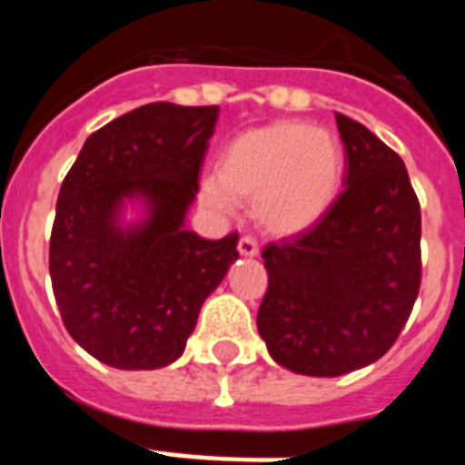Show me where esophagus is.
Here are the masks:
<instances>
[{"instance_id":"obj_1","label":"esophagus","mask_w":465,"mask_h":465,"mask_svg":"<svg viewBox=\"0 0 465 465\" xmlns=\"http://www.w3.org/2000/svg\"><path fill=\"white\" fill-rule=\"evenodd\" d=\"M237 249H240V253L242 256H258V242L253 240L252 235H244L240 240V244H237Z\"/></svg>"}]
</instances>
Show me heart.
Wrapping results in <instances>:
<instances>
[{"label": "heart", "instance_id": "b5f03b06", "mask_svg": "<svg viewBox=\"0 0 465 465\" xmlns=\"http://www.w3.org/2000/svg\"><path fill=\"white\" fill-rule=\"evenodd\" d=\"M344 149L322 127L277 121L237 134L219 155V174L204 176L200 197L230 213L237 195L253 197L256 221L274 235H298L323 219L342 186Z\"/></svg>", "mask_w": 465, "mask_h": 465}]
</instances>
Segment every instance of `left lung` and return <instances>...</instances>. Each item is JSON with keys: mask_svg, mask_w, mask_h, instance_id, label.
I'll return each instance as SVG.
<instances>
[{"mask_svg": "<svg viewBox=\"0 0 465 465\" xmlns=\"http://www.w3.org/2000/svg\"><path fill=\"white\" fill-rule=\"evenodd\" d=\"M335 121L344 191L319 223L262 249L270 282L258 332L282 368L310 377L381 359L421 283V212L405 163L361 123Z\"/></svg>", "mask_w": 465, "mask_h": 465, "instance_id": "left-lung-1", "label": "left lung"}]
</instances>
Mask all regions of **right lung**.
Returning <instances> with one entry per match:
<instances>
[{"instance_id": "1", "label": "right lung", "mask_w": 465, "mask_h": 465, "mask_svg": "<svg viewBox=\"0 0 465 465\" xmlns=\"http://www.w3.org/2000/svg\"><path fill=\"white\" fill-rule=\"evenodd\" d=\"M216 121L219 106L143 104L90 134L64 176L53 293L69 335L111 368L174 363L240 258L237 232L212 242L186 228Z\"/></svg>"}]
</instances>
